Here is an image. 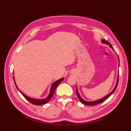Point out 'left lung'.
Returning a JSON list of instances; mask_svg holds the SVG:
<instances>
[{"instance_id":"obj_1","label":"left lung","mask_w":131,"mask_h":131,"mask_svg":"<svg viewBox=\"0 0 131 131\" xmlns=\"http://www.w3.org/2000/svg\"><path fill=\"white\" fill-rule=\"evenodd\" d=\"M102 43H105V44H108V45H109V46L111 47V48H112L114 50V49L113 48V47H112V46L111 45L110 43L109 42H108V41H106V40H104V39H102ZM118 60H119V57H118ZM118 81H119V78H118L117 82H116V85H115V87L113 91L112 92L108 94V95H107L106 96H105V97H104V98H103V99H101V100H97V101H91V102H88V101H84V100H83V99L81 98V97L80 96L79 94V93H78V90H77V88L76 92H77V96H78V98H79V100L80 101V102H81L82 103V104H83L87 105H97V104H100V103H102V102H104V101H105L107 99H108V97H109L114 92V91H115L116 87H117V85H118Z\"/></svg>"}]
</instances>
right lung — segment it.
I'll return each mask as SVG.
<instances>
[{"label":"right lung","instance_id":"obj_1","mask_svg":"<svg viewBox=\"0 0 131 131\" xmlns=\"http://www.w3.org/2000/svg\"><path fill=\"white\" fill-rule=\"evenodd\" d=\"M63 80V78H61L59 80H57V81H56L52 85V87H51V91H50V93L49 94V96L47 97L46 99H41V100H39V99H31V98H30V97L26 96V95H25V94L22 92L21 91H19L17 87L16 84H15L17 88V90L20 92V93L23 94V95L24 96V97L25 98L27 101H29L30 102H31V104H34V105H43V104H46V103L48 102L50 99H51V97H52V96L53 95V93H54V92L56 90V87H57V85L60 84V83L62 81V80ZM14 82H15V80H14Z\"/></svg>","mask_w":131,"mask_h":131}]
</instances>
